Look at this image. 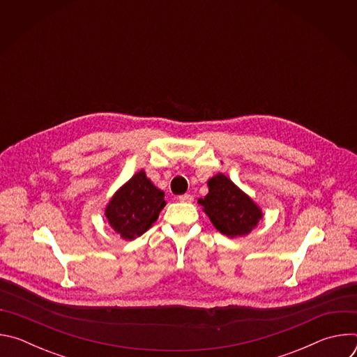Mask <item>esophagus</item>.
<instances>
[{"label":"esophagus","mask_w":357,"mask_h":357,"mask_svg":"<svg viewBox=\"0 0 357 357\" xmlns=\"http://www.w3.org/2000/svg\"><path fill=\"white\" fill-rule=\"evenodd\" d=\"M178 200L179 202H185V203H192L193 202V196L189 195V193H185V195L178 196Z\"/></svg>","instance_id":"obj_1"}]
</instances>
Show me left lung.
<instances>
[{
  "label": "left lung",
  "mask_w": 357,
  "mask_h": 357,
  "mask_svg": "<svg viewBox=\"0 0 357 357\" xmlns=\"http://www.w3.org/2000/svg\"><path fill=\"white\" fill-rule=\"evenodd\" d=\"M209 192L197 200L212 225L233 238L247 236L263 219L261 208L222 172L208 181Z\"/></svg>",
  "instance_id": "left-lung-1"
}]
</instances>
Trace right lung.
Listing matches in <instances>:
<instances>
[{"label":"right lung","mask_w":357,"mask_h":357,"mask_svg":"<svg viewBox=\"0 0 357 357\" xmlns=\"http://www.w3.org/2000/svg\"><path fill=\"white\" fill-rule=\"evenodd\" d=\"M165 205V193L141 169L116 190L105 209V216L123 240L131 241L157 222Z\"/></svg>","instance_id":"1"}]
</instances>
